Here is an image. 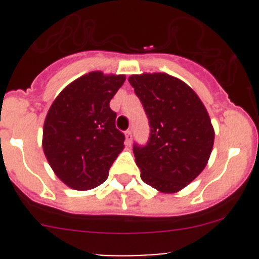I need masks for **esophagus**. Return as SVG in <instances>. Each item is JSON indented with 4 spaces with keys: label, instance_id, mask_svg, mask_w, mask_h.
<instances>
[{
    "label": "esophagus",
    "instance_id": "34e87169",
    "mask_svg": "<svg viewBox=\"0 0 259 259\" xmlns=\"http://www.w3.org/2000/svg\"><path fill=\"white\" fill-rule=\"evenodd\" d=\"M125 138H126V144L127 145L132 144V140H133L132 130H126V132H125Z\"/></svg>",
    "mask_w": 259,
    "mask_h": 259
}]
</instances>
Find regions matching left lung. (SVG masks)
<instances>
[{"instance_id":"1","label":"left lung","mask_w":259,"mask_h":259,"mask_svg":"<svg viewBox=\"0 0 259 259\" xmlns=\"http://www.w3.org/2000/svg\"><path fill=\"white\" fill-rule=\"evenodd\" d=\"M148 116L145 145L134 143L140 178L163 193L187 187L205 168L214 143L209 115L197 94L168 74L129 77Z\"/></svg>"}]
</instances>
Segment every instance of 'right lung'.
Here are the masks:
<instances>
[{"label":"right lung","mask_w":259,"mask_h":259,"mask_svg":"<svg viewBox=\"0 0 259 259\" xmlns=\"http://www.w3.org/2000/svg\"><path fill=\"white\" fill-rule=\"evenodd\" d=\"M124 81V75L93 71L67 85L52 103L44 124V153L67 187L88 190L108 179L125 140L109 104Z\"/></svg>","instance_id":"add662e5"}]
</instances>
